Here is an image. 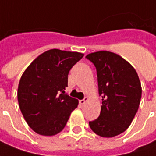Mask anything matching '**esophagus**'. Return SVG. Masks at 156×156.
<instances>
[{"instance_id":"obj_1","label":"esophagus","mask_w":156,"mask_h":156,"mask_svg":"<svg viewBox=\"0 0 156 156\" xmlns=\"http://www.w3.org/2000/svg\"><path fill=\"white\" fill-rule=\"evenodd\" d=\"M87 101H88V98H87V97H85L83 100H80V101H79V103H80L81 105H84V104L87 102Z\"/></svg>"}]
</instances>
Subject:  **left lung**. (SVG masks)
I'll return each instance as SVG.
<instances>
[{"instance_id": "left-lung-1", "label": "left lung", "mask_w": 156, "mask_h": 156, "mask_svg": "<svg viewBox=\"0 0 156 156\" xmlns=\"http://www.w3.org/2000/svg\"><path fill=\"white\" fill-rule=\"evenodd\" d=\"M97 71L99 94L102 106L99 117L89 122L101 137L119 135L130 126L141 99V84L135 69L120 55L109 51L87 55Z\"/></svg>"}]
</instances>
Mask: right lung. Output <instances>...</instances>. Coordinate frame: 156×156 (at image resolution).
Returning a JSON list of instances; mask_svg holds the SVG:
<instances>
[{
	"mask_svg": "<svg viewBox=\"0 0 156 156\" xmlns=\"http://www.w3.org/2000/svg\"><path fill=\"white\" fill-rule=\"evenodd\" d=\"M84 56L78 52L50 49L40 55L20 78L17 100L26 123L43 136L59 133L78 101L65 94L70 69Z\"/></svg>",
	"mask_w": 156,
	"mask_h": 156,
	"instance_id": "obj_1",
	"label": "right lung"
}]
</instances>
